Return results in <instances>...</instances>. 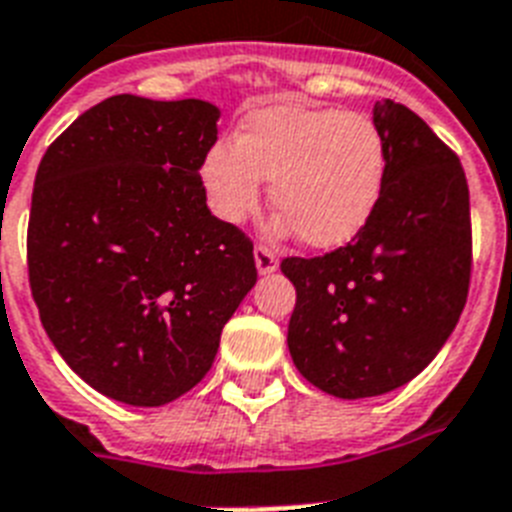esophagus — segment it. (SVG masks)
Segmentation results:
<instances>
[{"instance_id":"34e87169","label":"esophagus","mask_w":512,"mask_h":512,"mask_svg":"<svg viewBox=\"0 0 512 512\" xmlns=\"http://www.w3.org/2000/svg\"><path fill=\"white\" fill-rule=\"evenodd\" d=\"M255 265H257V270H260V273H273V270L278 268V257H276V252H273V249H268V247H263V244H257L255 247Z\"/></svg>"}]
</instances>
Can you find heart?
I'll return each mask as SVG.
<instances>
[{
	"label": "heart",
	"mask_w": 512,
	"mask_h": 512,
	"mask_svg": "<svg viewBox=\"0 0 512 512\" xmlns=\"http://www.w3.org/2000/svg\"><path fill=\"white\" fill-rule=\"evenodd\" d=\"M270 178L281 228H297L310 247L355 239L376 213L386 181V147L373 120L294 102L255 107L234 139L207 149L199 181L223 223L255 213Z\"/></svg>",
	"instance_id": "heart-1"
}]
</instances>
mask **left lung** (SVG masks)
<instances>
[{
  "mask_svg": "<svg viewBox=\"0 0 512 512\" xmlns=\"http://www.w3.org/2000/svg\"><path fill=\"white\" fill-rule=\"evenodd\" d=\"M386 147L376 213L347 247L286 257L289 352L321 392L360 400L407 384L458 326L471 284V202L458 155L413 110L376 102Z\"/></svg>",
  "mask_w": 512,
  "mask_h": 512,
  "instance_id": "left-lung-1",
  "label": "left lung"
}]
</instances>
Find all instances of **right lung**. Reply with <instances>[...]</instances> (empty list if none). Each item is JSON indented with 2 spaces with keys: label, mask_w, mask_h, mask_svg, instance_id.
<instances>
[{
  "label": "right lung",
  "mask_w": 512,
  "mask_h": 512,
  "mask_svg": "<svg viewBox=\"0 0 512 512\" xmlns=\"http://www.w3.org/2000/svg\"><path fill=\"white\" fill-rule=\"evenodd\" d=\"M220 110L118 94L49 144L28 218V281L62 360L110 400L160 407L197 386L255 286L252 242L199 181Z\"/></svg>",
  "instance_id": "1"
}]
</instances>
